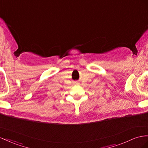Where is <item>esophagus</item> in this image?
I'll use <instances>...</instances> for the list:
<instances>
[{"instance_id": "esophagus-1", "label": "esophagus", "mask_w": 148, "mask_h": 148, "mask_svg": "<svg viewBox=\"0 0 148 148\" xmlns=\"http://www.w3.org/2000/svg\"><path fill=\"white\" fill-rule=\"evenodd\" d=\"M75 84H77H77H78V82H75Z\"/></svg>"}]
</instances>
